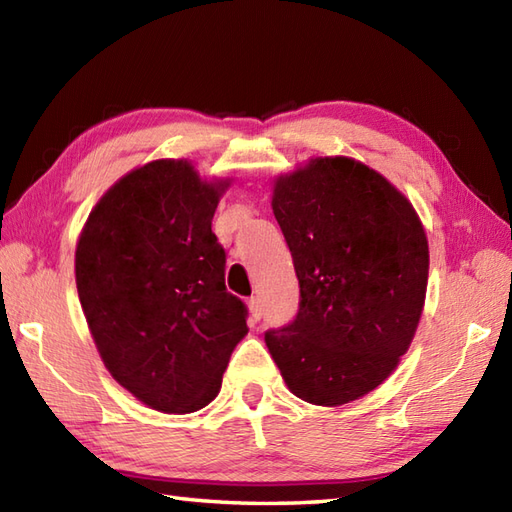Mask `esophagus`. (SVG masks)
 <instances>
[{"instance_id": "obj_1", "label": "esophagus", "mask_w": 512, "mask_h": 512, "mask_svg": "<svg viewBox=\"0 0 512 512\" xmlns=\"http://www.w3.org/2000/svg\"><path fill=\"white\" fill-rule=\"evenodd\" d=\"M248 314H251L253 323H257V320L261 318V301H259V296H251V299H248Z\"/></svg>"}]
</instances>
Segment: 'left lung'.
Returning <instances> with one entry per match:
<instances>
[{"label": "left lung", "instance_id": "obj_1", "mask_svg": "<svg viewBox=\"0 0 512 512\" xmlns=\"http://www.w3.org/2000/svg\"><path fill=\"white\" fill-rule=\"evenodd\" d=\"M272 213L301 303L294 323L266 331V347L292 395L351 403L386 382L417 334L430 270L419 213L351 157H316L277 176Z\"/></svg>", "mask_w": 512, "mask_h": 512}]
</instances>
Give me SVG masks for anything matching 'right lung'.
Returning a JSON list of instances; mask_svg holds the SVG:
<instances>
[{
  "instance_id": "add662e5",
  "label": "right lung",
  "mask_w": 512,
  "mask_h": 512,
  "mask_svg": "<svg viewBox=\"0 0 512 512\" xmlns=\"http://www.w3.org/2000/svg\"><path fill=\"white\" fill-rule=\"evenodd\" d=\"M229 185L187 159L150 161L111 185L80 231L76 288L91 338L115 382L152 410L205 408L248 334L211 231Z\"/></svg>"
}]
</instances>
